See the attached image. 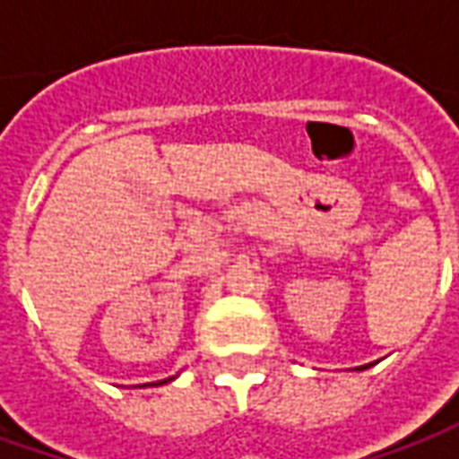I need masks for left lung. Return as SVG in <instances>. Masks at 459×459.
I'll return each mask as SVG.
<instances>
[{"instance_id":"1","label":"left lung","mask_w":459,"mask_h":459,"mask_svg":"<svg viewBox=\"0 0 459 459\" xmlns=\"http://www.w3.org/2000/svg\"><path fill=\"white\" fill-rule=\"evenodd\" d=\"M359 368H366V366H359Z\"/></svg>"}]
</instances>
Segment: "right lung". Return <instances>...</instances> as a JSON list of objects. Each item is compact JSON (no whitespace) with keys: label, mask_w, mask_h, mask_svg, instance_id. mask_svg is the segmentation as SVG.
Masks as SVG:
<instances>
[{"label":"right lung","mask_w":459,"mask_h":459,"mask_svg":"<svg viewBox=\"0 0 459 459\" xmlns=\"http://www.w3.org/2000/svg\"><path fill=\"white\" fill-rule=\"evenodd\" d=\"M167 381H171V378H167ZM167 381H157V384H150V385H161V384H167Z\"/></svg>","instance_id":"1"}]
</instances>
